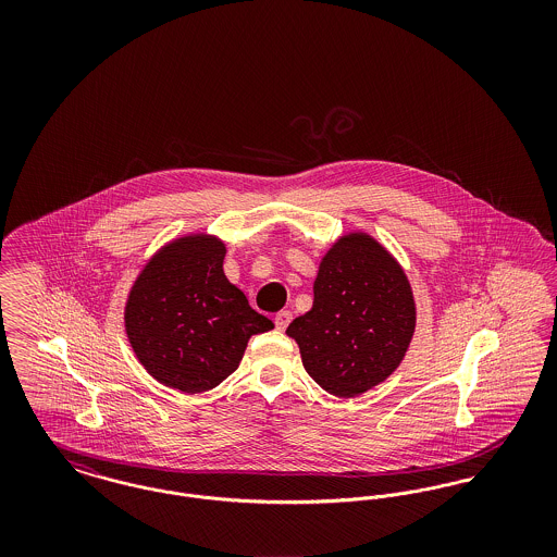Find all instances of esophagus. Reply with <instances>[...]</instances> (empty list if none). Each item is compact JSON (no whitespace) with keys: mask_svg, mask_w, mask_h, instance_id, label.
<instances>
[{"mask_svg":"<svg viewBox=\"0 0 557 557\" xmlns=\"http://www.w3.org/2000/svg\"><path fill=\"white\" fill-rule=\"evenodd\" d=\"M290 321H292L290 311H280V313H277V315H275V327H277V330H282V332H284V330H286V327H288V323H290Z\"/></svg>","mask_w":557,"mask_h":557,"instance_id":"esophagus-1","label":"esophagus"}]
</instances>
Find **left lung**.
Wrapping results in <instances>:
<instances>
[{
	"label": "left lung",
	"instance_id": "1",
	"mask_svg": "<svg viewBox=\"0 0 557 557\" xmlns=\"http://www.w3.org/2000/svg\"><path fill=\"white\" fill-rule=\"evenodd\" d=\"M313 307L286 334L302 366L334 397H357L403 361L416 330V302L405 271L368 234H348L321 259Z\"/></svg>",
	"mask_w": 557,
	"mask_h": 557
}]
</instances>
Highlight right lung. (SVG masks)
<instances>
[{"label":"right lung","instance_id":"obj_1","mask_svg":"<svg viewBox=\"0 0 557 557\" xmlns=\"http://www.w3.org/2000/svg\"><path fill=\"white\" fill-rule=\"evenodd\" d=\"M225 244L186 236L166 244L137 275L125 307L133 352L160 384L187 395L238 370L250 336L273 327L223 273Z\"/></svg>","mask_w":557,"mask_h":557}]
</instances>
